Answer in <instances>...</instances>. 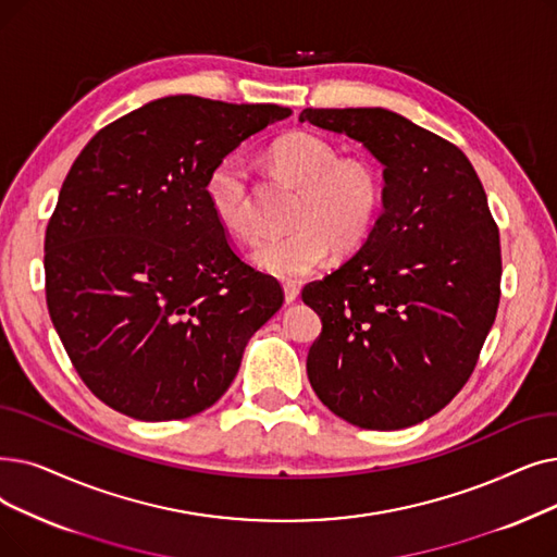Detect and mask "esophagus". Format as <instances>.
I'll return each mask as SVG.
<instances>
[{"label": "esophagus", "mask_w": 557, "mask_h": 557, "mask_svg": "<svg viewBox=\"0 0 557 557\" xmlns=\"http://www.w3.org/2000/svg\"><path fill=\"white\" fill-rule=\"evenodd\" d=\"M298 296H300V288H298L294 282H286V284H284V300H286V305L296 302Z\"/></svg>", "instance_id": "obj_1"}]
</instances>
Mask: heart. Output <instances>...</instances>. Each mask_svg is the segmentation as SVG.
<instances>
[{"label": "heart", "instance_id": "b5f03b06", "mask_svg": "<svg viewBox=\"0 0 557 557\" xmlns=\"http://www.w3.org/2000/svg\"><path fill=\"white\" fill-rule=\"evenodd\" d=\"M271 161L282 175L300 186L292 230L259 238L250 250L257 269L282 280H300L317 271L332 246L352 250L371 232L382 207V180L369 161H338L332 145L313 134L277 140ZM207 198L219 219L236 236L259 230L250 163L230 154L211 168Z\"/></svg>", "mask_w": 557, "mask_h": 557}]
</instances>
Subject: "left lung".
Returning a JSON list of instances; mask_svg holds the SVG:
<instances>
[{
	"mask_svg": "<svg viewBox=\"0 0 557 557\" xmlns=\"http://www.w3.org/2000/svg\"><path fill=\"white\" fill-rule=\"evenodd\" d=\"M300 123L359 140L384 165L364 246L302 288L323 332L311 389L367 430L417 425L471 377L500 298V238L471 161L389 109H305Z\"/></svg>",
	"mask_w": 557,
	"mask_h": 557,
	"instance_id": "left-lung-1",
	"label": "left lung"
}]
</instances>
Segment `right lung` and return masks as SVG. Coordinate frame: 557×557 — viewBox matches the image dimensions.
<instances>
[{
    "mask_svg": "<svg viewBox=\"0 0 557 557\" xmlns=\"http://www.w3.org/2000/svg\"><path fill=\"white\" fill-rule=\"evenodd\" d=\"M292 115L171 95L117 117L72 163L45 234V294L88 389L138 421L200 414L282 307L275 277L232 250L211 168Z\"/></svg>",
    "mask_w": 557,
    "mask_h": 557,
    "instance_id": "right-lung-1",
    "label": "right lung"
}]
</instances>
